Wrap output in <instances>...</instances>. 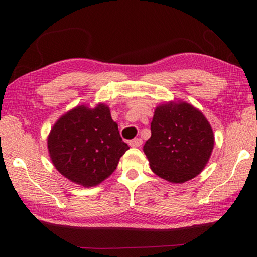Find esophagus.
I'll list each match as a JSON object with an SVG mask.
<instances>
[{"mask_svg":"<svg viewBox=\"0 0 257 257\" xmlns=\"http://www.w3.org/2000/svg\"><path fill=\"white\" fill-rule=\"evenodd\" d=\"M142 144H143V141H142V139H134L132 141H130L131 147H140Z\"/></svg>","mask_w":257,"mask_h":257,"instance_id":"esophagus-1","label":"esophagus"}]
</instances>
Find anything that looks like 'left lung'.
<instances>
[{
	"instance_id": "obj_1",
	"label": "left lung",
	"mask_w": 257,
	"mask_h": 257,
	"mask_svg": "<svg viewBox=\"0 0 257 257\" xmlns=\"http://www.w3.org/2000/svg\"><path fill=\"white\" fill-rule=\"evenodd\" d=\"M152 136L143 147L151 169L161 178L182 182L200 174L214 145L208 119L186 102H168L156 107Z\"/></svg>"
}]
</instances>
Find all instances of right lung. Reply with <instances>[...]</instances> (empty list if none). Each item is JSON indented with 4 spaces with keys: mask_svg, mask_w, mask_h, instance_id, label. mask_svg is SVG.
Instances as JSON below:
<instances>
[{
    "mask_svg": "<svg viewBox=\"0 0 257 257\" xmlns=\"http://www.w3.org/2000/svg\"><path fill=\"white\" fill-rule=\"evenodd\" d=\"M48 152L58 172L75 184L93 187L116 169L128 150L122 141L109 106L78 105L64 114L51 128Z\"/></svg>",
    "mask_w": 257,
    "mask_h": 257,
    "instance_id": "1",
    "label": "right lung"
}]
</instances>
